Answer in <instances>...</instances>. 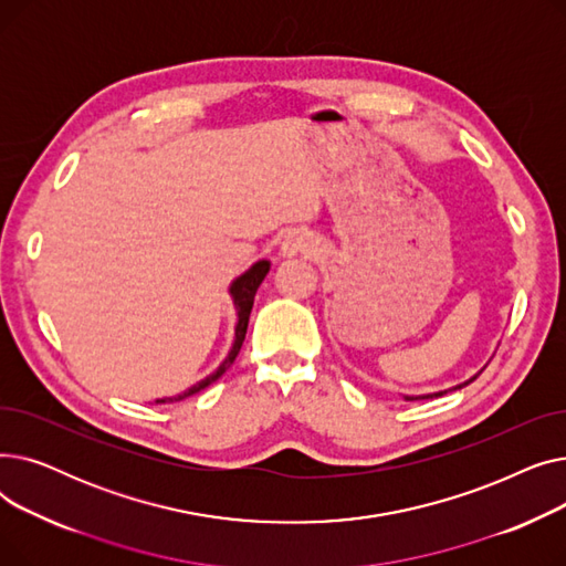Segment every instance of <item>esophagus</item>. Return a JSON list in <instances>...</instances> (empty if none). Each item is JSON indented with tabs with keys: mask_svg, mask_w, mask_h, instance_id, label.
<instances>
[{
	"mask_svg": "<svg viewBox=\"0 0 566 566\" xmlns=\"http://www.w3.org/2000/svg\"><path fill=\"white\" fill-rule=\"evenodd\" d=\"M312 252H314V241L305 231H293L282 243L284 256H298V254H312Z\"/></svg>",
	"mask_w": 566,
	"mask_h": 566,
	"instance_id": "esophagus-1",
	"label": "esophagus"
}]
</instances>
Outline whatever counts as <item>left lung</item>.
Instances as JSON below:
<instances>
[{
	"instance_id": "left-lung-1",
	"label": "left lung",
	"mask_w": 566,
	"mask_h": 566,
	"mask_svg": "<svg viewBox=\"0 0 566 566\" xmlns=\"http://www.w3.org/2000/svg\"><path fill=\"white\" fill-rule=\"evenodd\" d=\"M474 378H478V376H474ZM474 378H470L468 382H472ZM468 382H463V385H468ZM463 385H459V388H463ZM459 388H457V390H459ZM442 395H444V392H438V395H427V397H406V399H408V401H415V399H433V397H442Z\"/></svg>"
}]
</instances>
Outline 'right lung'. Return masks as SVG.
I'll list each match as a JSON object with an SVG mask.
<instances>
[{
    "mask_svg": "<svg viewBox=\"0 0 566 566\" xmlns=\"http://www.w3.org/2000/svg\"><path fill=\"white\" fill-rule=\"evenodd\" d=\"M268 268H271V263H268V261H259V263H254V265L250 268V271H248L245 275H241V277H238V280L231 284L233 305H235V310H238V323H235V339H233V346H231V350H229V355H227V360H224L211 376L203 378V380L197 382V385H192V388H190L188 392L178 395V397H174V399H158L156 403H171V401H181V399H186V397H190V395H197L199 390L208 388V385H211L213 380H218V378L233 365L238 350H241V346H243V342H245L248 321H250V312H252V305H254V293H256L259 284L263 282V277H265V273H268Z\"/></svg>",
    "mask_w": 566,
    "mask_h": 566,
    "instance_id": "right-lung-1",
    "label": "right lung"
}]
</instances>
